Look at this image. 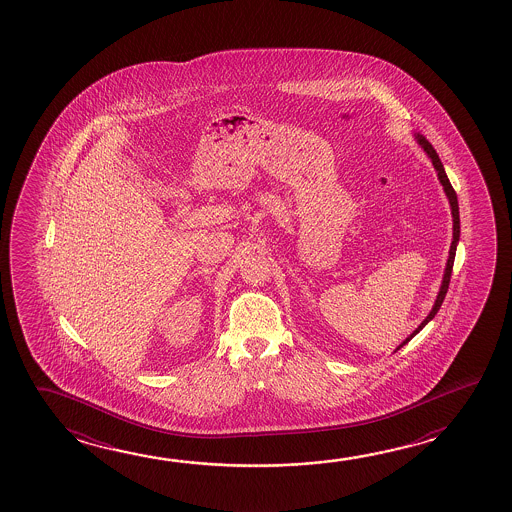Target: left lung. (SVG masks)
Listing matches in <instances>:
<instances>
[{
  "label": "left lung",
  "mask_w": 512,
  "mask_h": 512,
  "mask_svg": "<svg viewBox=\"0 0 512 512\" xmlns=\"http://www.w3.org/2000/svg\"><path fill=\"white\" fill-rule=\"evenodd\" d=\"M417 140H419L420 146L424 148V151L428 153L429 158H431V162H433V166L438 171V180H440V184L444 186V191H446L447 198H449V204H451V213H453V243H451V251H449V260H447L446 274H444V281H442V287H440V292H438L437 301H435V307L433 310L429 312V316L420 323L419 328L413 332V334L409 335L408 339L404 341V343L400 344L397 350H400L404 344L408 343L409 339L413 337V335L419 334L420 330L424 328V326L428 325L429 321L435 317L440 307H442V303H444V298H446L447 289H449V281H451V272H453V263H455V254H456V243H458V238H460V213H458V200H456V193L453 186H451V182H449V178H447L446 171H444V166H442V162H440V158H438L437 151L435 148L429 144L428 140L424 139L422 135H417Z\"/></svg>",
  "instance_id": "1"
}]
</instances>
